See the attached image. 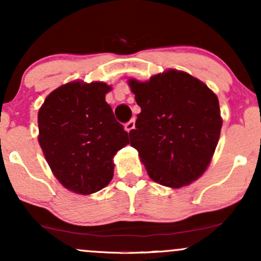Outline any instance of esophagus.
Segmentation results:
<instances>
[{"label":"esophagus","instance_id":"obj_1","mask_svg":"<svg viewBox=\"0 0 261 261\" xmlns=\"http://www.w3.org/2000/svg\"><path fill=\"white\" fill-rule=\"evenodd\" d=\"M134 128H135V119H131V120L125 125V130H126L127 133H130V131H133Z\"/></svg>","mask_w":261,"mask_h":261}]
</instances>
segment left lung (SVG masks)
Returning <instances> with one entry per match:
<instances>
[{"instance_id":"8db88e82","label":"left lung","mask_w":261,"mask_h":261,"mask_svg":"<svg viewBox=\"0 0 261 261\" xmlns=\"http://www.w3.org/2000/svg\"><path fill=\"white\" fill-rule=\"evenodd\" d=\"M128 86L141 108L131 146L149 178L179 189L203 174L220 140L222 118L217 95L182 71L168 70Z\"/></svg>"}]
</instances>
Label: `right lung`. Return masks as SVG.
<instances>
[{"mask_svg": "<svg viewBox=\"0 0 261 261\" xmlns=\"http://www.w3.org/2000/svg\"><path fill=\"white\" fill-rule=\"evenodd\" d=\"M104 82L73 81L53 91L38 113L39 143L54 175L81 195L97 193L113 179V158L128 145L116 121Z\"/></svg>", "mask_w": 261, "mask_h": 261, "instance_id": "right-lung-1", "label": "right lung"}]
</instances>
